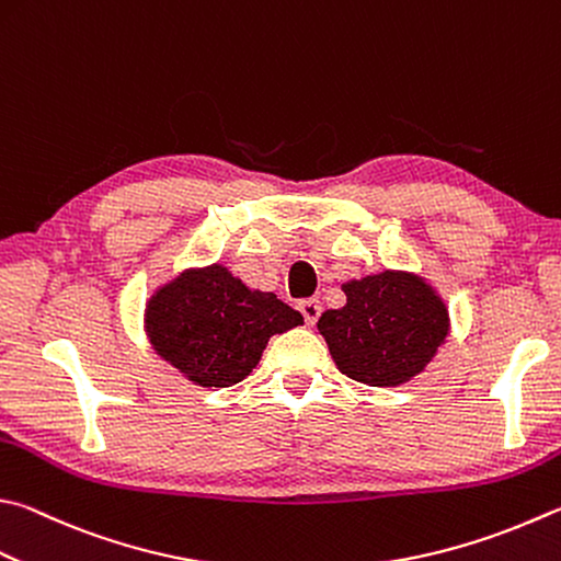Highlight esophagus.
<instances>
[{"label":"esophagus","mask_w":561,"mask_h":561,"mask_svg":"<svg viewBox=\"0 0 561 561\" xmlns=\"http://www.w3.org/2000/svg\"><path fill=\"white\" fill-rule=\"evenodd\" d=\"M299 311L304 316V321H307V325H313L321 316V301L319 299H304V301H299Z\"/></svg>","instance_id":"34e87169"}]
</instances>
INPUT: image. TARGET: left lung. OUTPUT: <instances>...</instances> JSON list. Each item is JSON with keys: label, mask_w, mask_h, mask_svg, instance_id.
<instances>
[{"label": "left lung", "mask_w": 561, "mask_h": 561, "mask_svg": "<svg viewBox=\"0 0 561 561\" xmlns=\"http://www.w3.org/2000/svg\"><path fill=\"white\" fill-rule=\"evenodd\" d=\"M341 289L343 307L323 311L316 325L345 378L400 387L424 373L449 339V307L420 274L385 270Z\"/></svg>", "instance_id": "1"}]
</instances>
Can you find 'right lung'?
Wrapping results in <instances>:
<instances>
[{"label":"right lung","instance_id":"right-lung-1","mask_svg":"<svg viewBox=\"0 0 561 561\" xmlns=\"http://www.w3.org/2000/svg\"><path fill=\"white\" fill-rule=\"evenodd\" d=\"M301 323V313L277 294L250 289L218 262L174 274L151 291L145 307L151 348L201 387L245 380L272 335Z\"/></svg>","mask_w":561,"mask_h":561}]
</instances>
